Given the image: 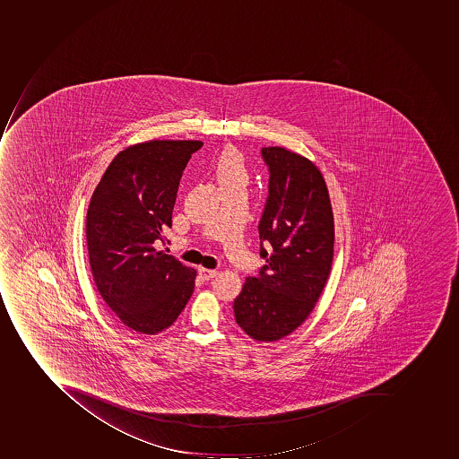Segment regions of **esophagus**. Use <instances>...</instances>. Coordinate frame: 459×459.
Instances as JSON below:
<instances>
[{
    "instance_id": "esophagus-1",
    "label": "esophagus",
    "mask_w": 459,
    "mask_h": 459,
    "mask_svg": "<svg viewBox=\"0 0 459 459\" xmlns=\"http://www.w3.org/2000/svg\"><path fill=\"white\" fill-rule=\"evenodd\" d=\"M199 273H201V276L204 281H209V279L215 278L218 272H216V270L204 269V267H201V269H199Z\"/></svg>"
}]
</instances>
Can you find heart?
I'll list each match as a JSON object with an SVG mask.
<instances>
[{
	"instance_id": "b5f03b06",
	"label": "heart",
	"mask_w": 459,
	"mask_h": 459,
	"mask_svg": "<svg viewBox=\"0 0 459 459\" xmlns=\"http://www.w3.org/2000/svg\"><path fill=\"white\" fill-rule=\"evenodd\" d=\"M213 171L221 192L231 189L246 190L247 186L250 185V167L247 164L243 152L237 148H225L216 160Z\"/></svg>"
}]
</instances>
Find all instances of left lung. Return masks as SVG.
I'll use <instances>...</instances> for the list:
<instances>
[{
	"instance_id": "obj_1",
	"label": "left lung",
	"mask_w": 459,
	"mask_h": 459,
	"mask_svg": "<svg viewBox=\"0 0 459 459\" xmlns=\"http://www.w3.org/2000/svg\"><path fill=\"white\" fill-rule=\"evenodd\" d=\"M262 155L270 171L258 224L266 264L258 278L246 279L232 308L251 339L272 343L302 325L323 293L334 255V216L325 180L311 160L281 147L263 148Z\"/></svg>"
}]
</instances>
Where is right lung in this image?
I'll use <instances>...</instances> for the list:
<instances>
[{
    "mask_svg": "<svg viewBox=\"0 0 459 459\" xmlns=\"http://www.w3.org/2000/svg\"><path fill=\"white\" fill-rule=\"evenodd\" d=\"M201 141L152 139L125 148L101 176L85 218L94 283L120 323L157 334L178 320L196 270L155 248L166 243L183 169Z\"/></svg>",
    "mask_w": 459,
    "mask_h": 459,
    "instance_id": "obj_1",
    "label": "right lung"
}]
</instances>
